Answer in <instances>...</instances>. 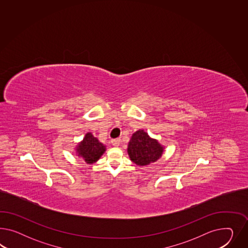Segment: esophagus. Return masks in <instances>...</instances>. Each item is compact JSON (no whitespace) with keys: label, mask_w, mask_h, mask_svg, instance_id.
I'll return each mask as SVG.
<instances>
[{"label":"esophagus","mask_w":248,"mask_h":248,"mask_svg":"<svg viewBox=\"0 0 248 248\" xmlns=\"http://www.w3.org/2000/svg\"><path fill=\"white\" fill-rule=\"evenodd\" d=\"M120 139H113L112 141H111V143L114 145V147H117V146H119V144H120Z\"/></svg>","instance_id":"34e87169"}]
</instances>
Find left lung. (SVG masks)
<instances>
[{
	"label": "left lung",
	"mask_w": 248,
	"mask_h": 248,
	"mask_svg": "<svg viewBox=\"0 0 248 248\" xmlns=\"http://www.w3.org/2000/svg\"><path fill=\"white\" fill-rule=\"evenodd\" d=\"M164 153V146L157 139L152 138L139 129L132 134L128 142L127 154L130 160L137 166H147L158 161Z\"/></svg>",
	"instance_id": "8db88e82"
}]
</instances>
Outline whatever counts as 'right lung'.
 <instances>
[{"label": "right lung", "mask_w": 248, "mask_h": 248, "mask_svg": "<svg viewBox=\"0 0 248 248\" xmlns=\"http://www.w3.org/2000/svg\"><path fill=\"white\" fill-rule=\"evenodd\" d=\"M106 145L98 141L91 133H87L83 140L76 146V154L87 164H93L98 161L101 156L105 154Z\"/></svg>", "instance_id": "right-lung-1"}]
</instances>
